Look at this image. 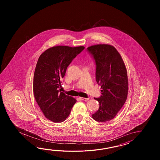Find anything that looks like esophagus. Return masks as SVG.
<instances>
[{
	"instance_id": "1",
	"label": "esophagus",
	"mask_w": 160,
	"mask_h": 160,
	"mask_svg": "<svg viewBox=\"0 0 160 160\" xmlns=\"http://www.w3.org/2000/svg\"><path fill=\"white\" fill-rule=\"evenodd\" d=\"M79 99L82 101H87L89 99L88 98H83V97H79Z\"/></svg>"
}]
</instances>
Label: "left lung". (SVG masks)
I'll return each instance as SVG.
<instances>
[{
    "mask_svg": "<svg viewBox=\"0 0 160 160\" xmlns=\"http://www.w3.org/2000/svg\"><path fill=\"white\" fill-rule=\"evenodd\" d=\"M87 50L95 60L96 81L102 89V95L94 98L99 108L92 118L105 122L113 119L126 102L128 93L126 66L121 55L112 45L96 44Z\"/></svg>",
    "mask_w": 160,
    "mask_h": 160,
    "instance_id": "obj_1",
    "label": "left lung"
}]
</instances>
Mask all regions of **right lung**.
<instances>
[{
	"label": "right lung",
	"mask_w": 160,
	"mask_h": 160,
	"mask_svg": "<svg viewBox=\"0 0 160 160\" xmlns=\"http://www.w3.org/2000/svg\"><path fill=\"white\" fill-rule=\"evenodd\" d=\"M84 48L54 46L44 51L38 60L33 80L34 97L45 117L54 122L64 121L77 102L58 88L68 65Z\"/></svg>",
	"instance_id": "right-lung-1"
}]
</instances>
